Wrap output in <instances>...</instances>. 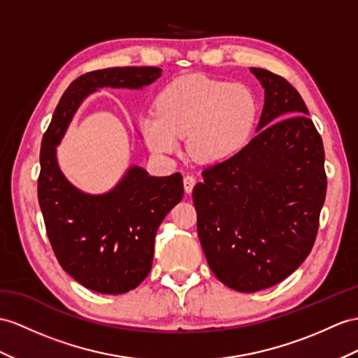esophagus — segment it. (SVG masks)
Returning <instances> with one entry per match:
<instances>
[{"label":"esophagus","instance_id":"esophagus-1","mask_svg":"<svg viewBox=\"0 0 358 358\" xmlns=\"http://www.w3.org/2000/svg\"><path fill=\"white\" fill-rule=\"evenodd\" d=\"M196 182H197V179L194 176H191V174H187V176L184 178V188H185L187 194H189L191 191H193Z\"/></svg>","mask_w":358,"mask_h":358}]
</instances>
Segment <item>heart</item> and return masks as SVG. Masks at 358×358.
<instances>
[{"mask_svg": "<svg viewBox=\"0 0 358 358\" xmlns=\"http://www.w3.org/2000/svg\"><path fill=\"white\" fill-rule=\"evenodd\" d=\"M155 109L138 118L139 134L152 153L161 158L178 153L187 136L191 158L220 164L248 144L258 104L246 85L187 74L164 86Z\"/></svg>", "mask_w": 358, "mask_h": 358, "instance_id": "heart-1", "label": "heart"}]
</instances>
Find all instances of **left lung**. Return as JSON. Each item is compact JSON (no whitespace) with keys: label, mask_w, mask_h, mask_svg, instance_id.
Masks as SVG:
<instances>
[{"label":"left lung","mask_w":358,"mask_h":358,"mask_svg":"<svg viewBox=\"0 0 358 358\" xmlns=\"http://www.w3.org/2000/svg\"><path fill=\"white\" fill-rule=\"evenodd\" d=\"M257 136L202 171L193 189L197 234L213 273L243 293L284 281L308 257L325 202L322 138L299 92L267 69Z\"/></svg>","instance_id":"8db88e82"}]
</instances>
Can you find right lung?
Returning <instances> with one entry per match:
<instances>
[{
  "instance_id": "1",
  "label": "right lung",
  "mask_w": 358,
  "mask_h": 358,
  "mask_svg": "<svg viewBox=\"0 0 358 358\" xmlns=\"http://www.w3.org/2000/svg\"><path fill=\"white\" fill-rule=\"evenodd\" d=\"M161 73L156 66H124L80 76L59 100L42 138L38 199L51 248L69 276L97 293H127L144 281L156 232L184 197V182L180 173L158 178L130 165L106 193H85L60 170L57 145L88 95L101 88L141 90Z\"/></svg>"
}]
</instances>
